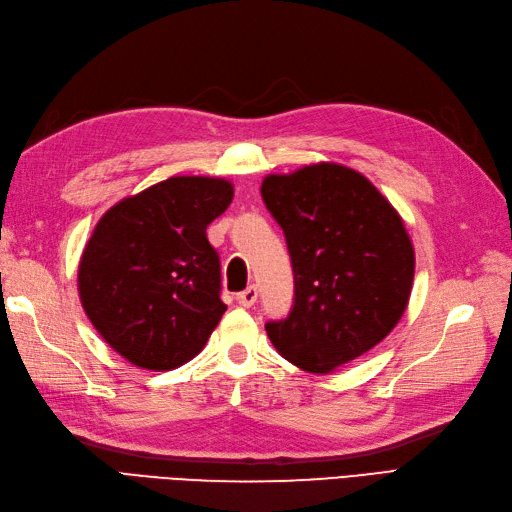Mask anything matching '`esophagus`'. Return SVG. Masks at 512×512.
I'll use <instances>...</instances> for the list:
<instances>
[{"instance_id": "obj_1", "label": "esophagus", "mask_w": 512, "mask_h": 512, "mask_svg": "<svg viewBox=\"0 0 512 512\" xmlns=\"http://www.w3.org/2000/svg\"><path fill=\"white\" fill-rule=\"evenodd\" d=\"M236 300H238V304L245 306V309H249V306H254L256 300H258V289L254 285L247 287L245 291H241V293L236 295Z\"/></svg>"}]
</instances>
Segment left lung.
Here are the masks:
<instances>
[{
  "label": "left lung",
  "instance_id": "8db88e82",
  "mask_svg": "<svg viewBox=\"0 0 512 512\" xmlns=\"http://www.w3.org/2000/svg\"><path fill=\"white\" fill-rule=\"evenodd\" d=\"M260 195L285 232L295 289L285 320L265 324L271 344L309 372H331L377 346L401 320L414 282V247L390 201L339 164L269 175Z\"/></svg>",
  "mask_w": 512,
  "mask_h": 512
}]
</instances>
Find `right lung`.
<instances>
[{
  "label": "right lung",
  "instance_id": "add662e5",
  "mask_svg": "<svg viewBox=\"0 0 512 512\" xmlns=\"http://www.w3.org/2000/svg\"><path fill=\"white\" fill-rule=\"evenodd\" d=\"M230 181L170 177L105 212L78 267V291L102 339L133 366L173 370L199 355L227 306L208 225Z\"/></svg>",
  "mask_w": 512,
  "mask_h": 512
}]
</instances>
